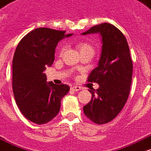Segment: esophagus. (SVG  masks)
Instances as JSON below:
<instances>
[{"label":"esophagus","mask_w":151,"mask_h":151,"mask_svg":"<svg viewBox=\"0 0 151 151\" xmlns=\"http://www.w3.org/2000/svg\"><path fill=\"white\" fill-rule=\"evenodd\" d=\"M70 90H73V91H79V90H81V88L80 86H72L70 88Z\"/></svg>","instance_id":"obj_1"}]
</instances>
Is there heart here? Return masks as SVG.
<instances>
[{"label":"heart","instance_id":"heart-1","mask_svg":"<svg viewBox=\"0 0 151 151\" xmlns=\"http://www.w3.org/2000/svg\"><path fill=\"white\" fill-rule=\"evenodd\" d=\"M77 48L78 50H79V52L81 53V52H85V51H90V52H93V49L90 45V44L88 43H86V42H79L77 44Z\"/></svg>","mask_w":151,"mask_h":151}]
</instances>
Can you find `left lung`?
<instances>
[{"label": "left lung", "instance_id": "obj_1", "mask_svg": "<svg viewBox=\"0 0 151 151\" xmlns=\"http://www.w3.org/2000/svg\"><path fill=\"white\" fill-rule=\"evenodd\" d=\"M98 33L101 50L98 66L88 81L97 82L98 90L91 89L92 99L83 107L87 118L97 124L112 121L127 102L132 81L133 64L127 39L120 30L109 23L90 28L81 35Z\"/></svg>", "mask_w": 151, "mask_h": 151}]
</instances>
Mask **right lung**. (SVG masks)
I'll use <instances>...</instances> for the list:
<instances>
[{
  "label": "right lung",
  "instance_id": "1",
  "mask_svg": "<svg viewBox=\"0 0 151 151\" xmlns=\"http://www.w3.org/2000/svg\"><path fill=\"white\" fill-rule=\"evenodd\" d=\"M65 31L38 28L19 42L13 60V90L22 114L38 125L55 118L70 87L47 81L44 71L51 66L58 43L72 36Z\"/></svg>",
  "mask_w": 151,
  "mask_h": 151
}]
</instances>
